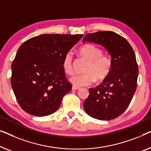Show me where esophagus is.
<instances>
[{
  "mask_svg": "<svg viewBox=\"0 0 151 151\" xmlns=\"http://www.w3.org/2000/svg\"><path fill=\"white\" fill-rule=\"evenodd\" d=\"M72 90H79V88H78V87L73 86V87H72Z\"/></svg>",
  "mask_w": 151,
  "mask_h": 151,
  "instance_id": "1",
  "label": "esophagus"
}]
</instances>
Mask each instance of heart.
<instances>
[{
  "label": "heart",
  "mask_w": 151,
  "mask_h": 151,
  "mask_svg": "<svg viewBox=\"0 0 151 151\" xmlns=\"http://www.w3.org/2000/svg\"><path fill=\"white\" fill-rule=\"evenodd\" d=\"M79 52L83 57L88 61L84 72L86 73L75 75L70 78V82L76 87L87 86L92 84L96 78L103 81L107 77L112 69L111 59L103 55V50L94 44H86L81 46ZM73 55L69 51L65 55L62 61L63 71L68 75L73 72Z\"/></svg>",
  "instance_id": "1"
}]
</instances>
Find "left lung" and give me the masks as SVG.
<instances>
[{
  "instance_id": "obj_1",
  "label": "left lung",
  "mask_w": 151,
  "mask_h": 151,
  "mask_svg": "<svg viewBox=\"0 0 151 151\" xmlns=\"http://www.w3.org/2000/svg\"><path fill=\"white\" fill-rule=\"evenodd\" d=\"M87 42L105 47L111 56L112 69L101 85L89 90L84 109L98 120H112L124 113L136 90L139 72L135 52L126 39L112 31L87 34L83 43Z\"/></svg>"
}]
</instances>
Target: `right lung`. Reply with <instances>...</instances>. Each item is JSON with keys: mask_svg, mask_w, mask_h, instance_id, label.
Wrapping results in <instances>:
<instances>
[{"mask_svg": "<svg viewBox=\"0 0 151 151\" xmlns=\"http://www.w3.org/2000/svg\"><path fill=\"white\" fill-rule=\"evenodd\" d=\"M83 36L44 34L19 47L12 65L11 85L27 113L45 116L58 109L72 89L63 70V59Z\"/></svg>", "mask_w": 151, "mask_h": 151, "instance_id": "obj_1", "label": "right lung"}]
</instances>
